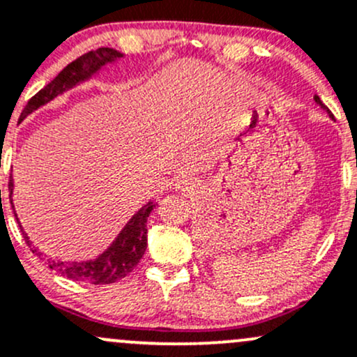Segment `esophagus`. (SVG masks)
I'll return each mask as SVG.
<instances>
[{"mask_svg": "<svg viewBox=\"0 0 357 357\" xmlns=\"http://www.w3.org/2000/svg\"><path fill=\"white\" fill-rule=\"evenodd\" d=\"M188 185H190V179H188L186 176H179V178L174 181V186L178 188V190H185V188H188Z\"/></svg>", "mask_w": 357, "mask_h": 357, "instance_id": "34e87169", "label": "esophagus"}]
</instances>
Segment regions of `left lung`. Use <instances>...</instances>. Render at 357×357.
<instances>
[{
  "label": "left lung",
  "mask_w": 357,
  "mask_h": 357,
  "mask_svg": "<svg viewBox=\"0 0 357 357\" xmlns=\"http://www.w3.org/2000/svg\"><path fill=\"white\" fill-rule=\"evenodd\" d=\"M313 100H315V103H317V105H319V107H322V108H325V107H324V103H322V101H320V98H319V96H313ZM327 112H328V109H327ZM331 116H332V115H331Z\"/></svg>",
  "instance_id": "obj_1"
}]
</instances>
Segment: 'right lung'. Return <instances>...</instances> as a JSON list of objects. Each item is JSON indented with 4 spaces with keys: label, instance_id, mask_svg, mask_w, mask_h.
I'll list each match as a JSON object with an SVG mask.
<instances>
[{
    "label": "right lung",
    "instance_id": "1",
    "mask_svg": "<svg viewBox=\"0 0 357 357\" xmlns=\"http://www.w3.org/2000/svg\"><path fill=\"white\" fill-rule=\"evenodd\" d=\"M123 57V54L119 52L115 49H109V47H100V49L91 50V52L84 54V56L77 57L76 61L70 62L66 66L61 73L57 74L56 79L50 81L45 88H42L33 98H30V101L26 103L25 109L20 115V121L25 120L30 113H33L35 109H38L44 105L52 101L54 98H57L62 93L69 91L74 86L89 81L93 76H96L101 69L107 64H113L115 61ZM8 190H10V203L13 206V178L10 176V183H8ZM1 193V191H0ZM158 203L147 202L139 211H135L134 217L125 223L123 229L120 230L119 236L115 237V241L108 245L96 259L89 261H54L49 259V268L62 274L64 278H69L73 281H81V283H91V284H109L115 283V281L121 280V278L127 276L128 273H132V269L139 264V261L142 259L144 252L147 249V218L151 215V211L154 210V206ZM17 217V213H15ZM17 222L20 223L18 217ZM22 229L23 236H25L26 244H32L29 236L25 234L23 227ZM32 252H38L37 249H33ZM40 256V252H38Z\"/></svg>",
    "mask_w": 357,
    "mask_h": 357
}]
</instances>
